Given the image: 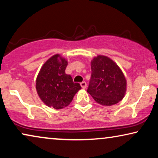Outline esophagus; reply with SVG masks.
<instances>
[{
  "label": "esophagus",
  "instance_id": "1",
  "mask_svg": "<svg viewBox=\"0 0 158 158\" xmlns=\"http://www.w3.org/2000/svg\"><path fill=\"white\" fill-rule=\"evenodd\" d=\"M81 85L83 88H85L86 86H87V84H86L85 81H83V82H82V83H81Z\"/></svg>",
  "mask_w": 158,
  "mask_h": 158
}]
</instances>
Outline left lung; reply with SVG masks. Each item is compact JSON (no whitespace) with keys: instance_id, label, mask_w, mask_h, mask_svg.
I'll return each instance as SVG.
<instances>
[{"instance_id":"8db88e82","label":"left lung","mask_w":158,"mask_h":158,"mask_svg":"<svg viewBox=\"0 0 158 158\" xmlns=\"http://www.w3.org/2000/svg\"><path fill=\"white\" fill-rule=\"evenodd\" d=\"M91 75L87 92L103 106H111L124 98L127 82L122 70L105 56L95 57L90 63Z\"/></svg>"}]
</instances>
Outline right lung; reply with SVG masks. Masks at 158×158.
<instances>
[{"label": "right lung", "instance_id": "add662e5", "mask_svg": "<svg viewBox=\"0 0 158 158\" xmlns=\"http://www.w3.org/2000/svg\"><path fill=\"white\" fill-rule=\"evenodd\" d=\"M68 62L55 55L44 64L36 78V88L39 96L48 106L60 109L68 106L75 94L81 89L70 75L65 73Z\"/></svg>", "mask_w": 158, "mask_h": 158}]
</instances>
